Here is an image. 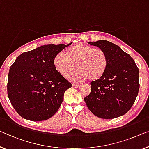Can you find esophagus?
I'll return each instance as SVG.
<instances>
[{"label": "esophagus", "mask_w": 149, "mask_h": 149, "mask_svg": "<svg viewBox=\"0 0 149 149\" xmlns=\"http://www.w3.org/2000/svg\"><path fill=\"white\" fill-rule=\"evenodd\" d=\"M79 84H73V87L74 88H77V87H79Z\"/></svg>", "instance_id": "obj_1"}]
</instances>
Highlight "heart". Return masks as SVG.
<instances>
[{
	"mask_svg": "<svg viewBox=\"0 0 149 149\" xmlns=\"http://www.w3.org/2000/svg\"><path fill=\"white\" fill-rule=\"evenodd\" d=\"M53 65L57 72L66 75L76 68L75 72L68 78L72 81L98 80L107 70L108 59L102 49L83 43H77L69 47L65 53L59 52L53 59Z\"/></svg>",
	"mask_w": 149,
	"mask_h": 149,
	"instance_id": "1",
	"label": "heart"
}]
</instances>
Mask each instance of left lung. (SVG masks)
<instances>
[{
	"instance_id": "1",
	"label": "left lung",
	"mask_w": 149,
	"mask_h": 149,
	"mask_svg": "<svg viewBox=\"0 0 149 149\" xmlns=\"http://www.w3.org/2000/svg\"><path fill=\"white\" fill-rule=\"evenodd\" d=\"M88 43L105 52L108 66L100 79L90 83V94L84 97L86 105L100 118L123 116L131 108L138 95L139 68L129 54L110 41L100 40Z\"/></svg>"
}]
</instances>
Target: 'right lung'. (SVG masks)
Instances as JSON below:
<instances>
[{
  "label": "right lung",
  "mask_w": 149,
  "mask_h": 149,
  "mask_svg": "<svg viewBox=\"0 0 149 149\" xmlns=\"http://www.w3.org/2000/svg\"><path fill=\"white\" fill-rule=\"evenodd\" d=\"M71 44H48L24 52L10 66L8 97L23 118L45 120L59 110L64 93L72 84L57 72L53 59Z\"/></svg>",
  "instance_id": "right-lung-1"
}]
</instances>
